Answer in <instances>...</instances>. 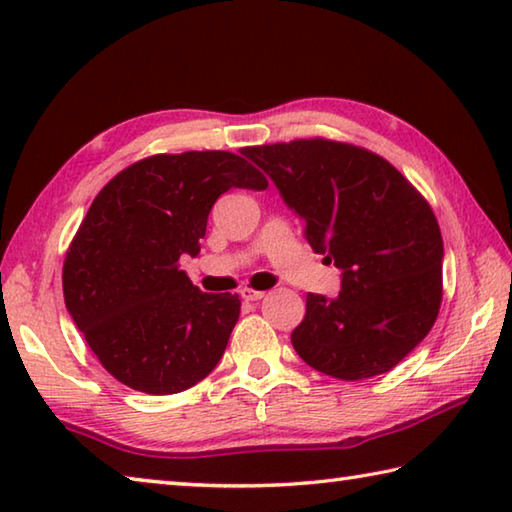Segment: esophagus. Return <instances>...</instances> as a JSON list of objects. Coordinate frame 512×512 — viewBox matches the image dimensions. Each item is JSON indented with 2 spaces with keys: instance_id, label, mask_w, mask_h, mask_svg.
Returning <instances> with one entry per match:
<instances>
[{
  "instance_id": "esophagus-1",
  "label": "esophagus",
  "mask_w": 512,
  "mask_h": 512,
  "mask_svg": "<svg viewBox=\"0 0 512 512\" xmlns=\"http://www.w3.org/2000/svg\"><path fill=\"white\" fill-rule=\"evenodd\" d=\"M264 296H266V291H257V289H250V287L241 289V298H244L246 302H257V300H262Z\"/></svg>"
}]
</instances>
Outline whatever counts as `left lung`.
Listing matches in <instances>:
<instances>
[{
    "instance_id": "obj_1",
    "label": "left lung",
    "mask_w": 512,
    "mask_h": 512,
    "mask_svg": "<svg viewBox=\"0 0 512 512\" xmlns=\"http://www.w3.org/2000/svg\"><path fill=\"white\" fill-rule=\"evenodd\" d=\"M244 153L305 219L309 246L343 271L339 296H307L291 334L300 359L345 381L395 368L443 302V237L427 198L391 162L348 142L311 137Z\"/></svg>"
}]
</instances>
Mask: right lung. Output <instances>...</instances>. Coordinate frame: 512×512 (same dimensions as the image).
Wrapping results in <instances>:
<instances>
[{
  "label": "right lung",
  "mask_w": 512,
  "mask_h": 512,
  "mask_svg": "<svg viewBox=\"0 0 512 512\" xmlns=\"http://www.w3.org/2000/svg\"><path fill=\"white\" fill-rule=\"evenodd\" d=\"M268 180L230 151L158 153L119 171L67 248L65 307L101 366L128 388L171 395L216 368L237 293H203L180 271L198 255L216 198Z\"/></svg>",
  "instance_id": "obj_1"
}]
</instances>
